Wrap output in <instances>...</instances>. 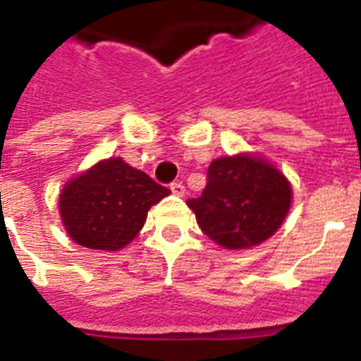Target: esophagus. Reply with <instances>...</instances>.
<instances>
[{"label": "esophagus", "instance_id": "1", "mask_svg": "<svg viewBox=\"0 0 361 361\" xmlns=\"http://www.w3.org/2000/svg\"><path fill=\"white\" fill-rule=\"evenodd\" d=\"M170 189H172V193L178 195V197H183V195H185V188H183V183H180V181H173L172 185H170Z\"/></svg>", "mask_w": 361, "mask_h": 361}]
</instances>
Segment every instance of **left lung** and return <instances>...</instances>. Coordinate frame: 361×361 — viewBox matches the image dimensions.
<instances>
[{"label": "left lung", "mask_w": 361, "mask_h": 361, "mask_svg": "<svg viewBox=\"0 0 361 361\" xmlns=\"http://www.w3.org/2000/svg\"><path fill=\"white\" fill-rule=\"evenodd\" d=\"M287 178L260 157L237 154L212 160L207 188L189 199L202 233L229 250L260 245L276 233L290 208Z\"/></svg>", "instance_id": "obj_1"}]
</instances>
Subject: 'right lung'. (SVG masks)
I'll return each instance as SVG.
<instances>
[{
	"instance_id": "obj_1",
	"label": "right lung",
	"mask_w": 361,
	"mask_h": 361,
	"mask_svg": "<svg viewBox=\"0 0 361 361\" xmlns=\"http://www.w3.org/2000/svg\"><path fill=\"white\" fill-rule=\"evenodd\" d=\"M166 195L170 189L116 157L72 178L61 191L59 210L72 241L93 250H120Z\"/></svg>"
}]
</instances>
